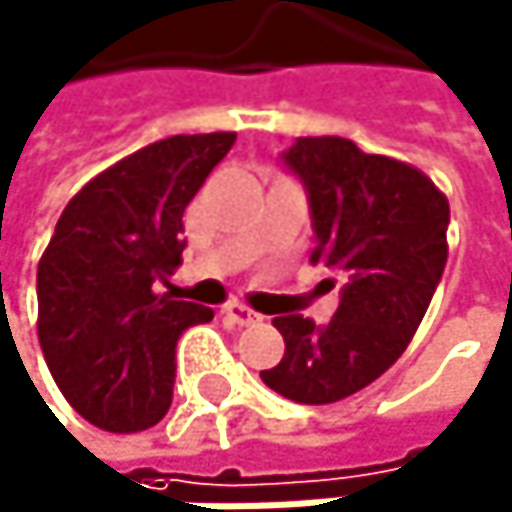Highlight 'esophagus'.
<instances>
[{
	"mask_svg": "<svg viewBox=\"0 0 512 512\" xmlns=\"http://www.w3.org/2000/svg\"><path fill=\"white\" fill-rule=\"evenodd\" d=\"M224 315L233 321V324H254V321H261V315L254 312V309H248V306H242V303H230L227 309H224Z\"/></svg>",
	"mask_w": 512,
	"mask_h": 512,
	"instance_id": "obj_1",
	"label": "esophagus"
}]
</instances>
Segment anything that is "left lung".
<instances>
[{
	"label": "left lung",
	"mask_w": 512,
	"mask_h": 512,
	"mask_svg": "<svg viewBox=\"0 0 512 512\" xmlns=\"http://www.w3.org/2000/svg\"><path fill=\"white\" fill-rule=\"evenodd\" d=\"M282 160L309 194V261L340 273L343 291L321 327L273 318L285 355L261 379L297 404H334L379 379L419 331L449 254V200L422 169L340 136L297 139Z\"/></svg>",
	"instance_id": "left-lung-1"
}]
</instances>
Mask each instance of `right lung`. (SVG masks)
Wrapping results in <instances>:
<instances>
[{"instance_id": "right-lung-1", "label": "right lung", "mask_w": 512, "mask_h": 512, "mask_svg": "<svg viewBox=\"0 0 512 512\" xmlns=\"http://www.w3.org/2000/svg\"><path fill=\"white\" fill-rule=\"evenodd\" d=\"M236 133L169 136L108 166L69 200L39 261V343L78 416L115 434L172 404L175 343L212 309L157 294L185 251V206Z\"/></svg>"}]
</instances>
